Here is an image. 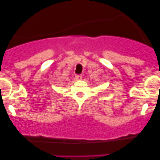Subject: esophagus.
<instances>
[{"label":"esophagus","instance_id":"34e87169","mask_svg":"<svg viewBox=\"0 0 160 160\" xmlns=\"http://www.w3.org/2000/svg\"><path fill=\"white\" fill-rule=\"evenodd\" d=\"M75 77H76V80H81V79H82V76L81 75H76Z\"/></svg>","mask_w":160,"mask_h":160}]
</instances>
